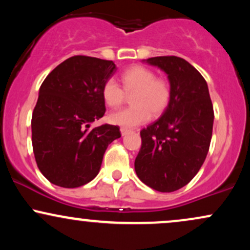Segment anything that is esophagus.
<instances>
[{
  "label": "esophagus",
  "mask_w": 250,
  "mask_h": 250,
  "mask_svg": "<svg viewBox=\"0 0 250 250\" xmlns=\"http://www.w3.org/2000/svg\"><path fill=\"white\" fill-rule=\"evenodd\" d=\"M128 133H130V129H128V128H121V134H122V136H125V135H127Z\"/></svg>",
  "instance_id": "34e87169"
}]
</instances>
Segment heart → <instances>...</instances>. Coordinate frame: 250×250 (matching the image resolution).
I'll return each mask as SVG.
<instances>
[{"mask_svg":"<svg viewBox=\"0 0 250 250\" xmlns=\"http://www.w3.org/2000/svg\"><path fill=\"white\" fill-rule=\"evenodd\" d=\"M122 88L115 80L109 79L102 87V97L110 108H119L125 101V94H132L133 107L110 114L109 122L131 128L150 120L151 115H162L170 102L171 90L166 80L156 77L154 70L143 65H133L121 74Z\"/></svg>","mask_w":250,"mask_h":250,"instance_id":"1","label":"heart"}]
</instances>
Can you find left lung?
<instances>
[{
  "label": "left lung",
  "instance_id": "left-lung-1",
  "mask_svg": "<svg viewBox=\"0 0 250 250\" xmlns=\"http://www.w3.org/2000/svg\"><path fill=\"white\" fill-rule=\"evenodd\" d=\"M147 63L167 74L171 96L162 116L140 133L135 171L148 187L171 193L188 185L205 162L213 134V103L206 80L186 60L157 56Z\"/></svg>",
  "mask_w": 250,
  "mask_h": 250
}]
</instances>
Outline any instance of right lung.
I'll use <instances>...</instances> for the list:
<instances>
[{
	"instance_id": "obj_1",
	"label": "right lung",
	"mask_w": 250,
	"mask_h": 250,
	"mask_svg": "<svg viewBox=\"0 0 250 250\" xmlns=\"http://www.w3.org/2000/svg\"><path fill=\"white\" fill-rule=\"evenodd\" d=\"M113 61L76 55L45 77L31 117V142L40 171L63 188H77L99 174L105 149L121 137L117 125L90 128L105 113L102 87Z\"/></svg>"
}]
</instances>
